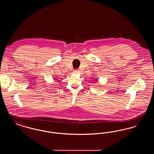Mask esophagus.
Returning <instances> with one entry per match:
<instances>
[{"label": "esophagus", "mask_w": 154, "mask_h": 154, "mask_svg": "<svg viewBox=\"0 0 154 154\" xmlns=\"http://www.w3.org/2000/svg\"><path fill=\"white\" fill-rule=\"evenodd\" d=\"M74 73L77 74L79 73V71L78 70H74Z\"/></svg>", "instance_id": "esophagus-1"}]
</instances>
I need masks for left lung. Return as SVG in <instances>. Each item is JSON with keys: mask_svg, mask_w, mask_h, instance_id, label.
<instances>
[{"mask_svg": "<svg viewBox=\"0 0 154 154\" xmlns=\"http://www.w3.org/2000/svg\"><path fill=\"white\" fill-rule=\"evenodd\" d=\"M96 82V79L95 82H94V83H95Z\"/></svg>", "mask_w": 154, "mask_h": 154, "instance_id": "8db88e82", "label": "left lung"}]
</instances>
